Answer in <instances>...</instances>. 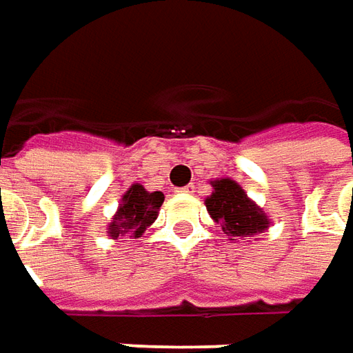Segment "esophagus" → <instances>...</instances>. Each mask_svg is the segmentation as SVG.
Here are the masks:
<instances>
[{
  "instance_id": "obj_1",
  "label": "esophagus",
  "mask_w": 353,
  "mask_h": 353,
  "mask_svg": "<svg viewBox=\"0 0 353 353\" xmlns=\"http://www.w3.org/2000/svg\"><path fill=\"white\" fill-rule=\"evenodd\" d=\"M181 191H183V193H195V185H193V183H189V185L181 187Z\"/></svg>"
}]
</instances>
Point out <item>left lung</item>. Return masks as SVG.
<instances>
[{
  "mask_svg": "<svg viewBox=\"0 0 353 353\" xmlns=\"http://www.w3.org/2000/svg\"><path fill=\"white\" fill-rule=\"evenodd\" d=\"M212 195L205 201L210 216L220 222L222 232L230 237H251L265 232L270 222L265 212L249 201L245 191L232 179L212 181Z\"/></svg>",
  "mask_w": 353,
  "mask_h": 353,
  "instance_id": "1",
  "label": "left lung"
}]
</instances>
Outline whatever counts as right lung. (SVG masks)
<instances>
[{
	"mask_svg": "<svg viewBox=\"0 0 353 353\" xmlns=\"http://www.w3.org/2000/svg\"><path fill=\"white\" fill-rule=\"evenodd\" d=\"M162 203H164V195L160 191L148 193L139 183L131 185V189L121 199L119 210L108 228V234L112 237H139L145 232L146 226H150L157 220L158 208L162 207Z\"/></svg>",
	"mask_w": 353,
	"mask_h": 353,
	"instance_id": "add662e5",
	"label": "right lung"
}]
</instances>
